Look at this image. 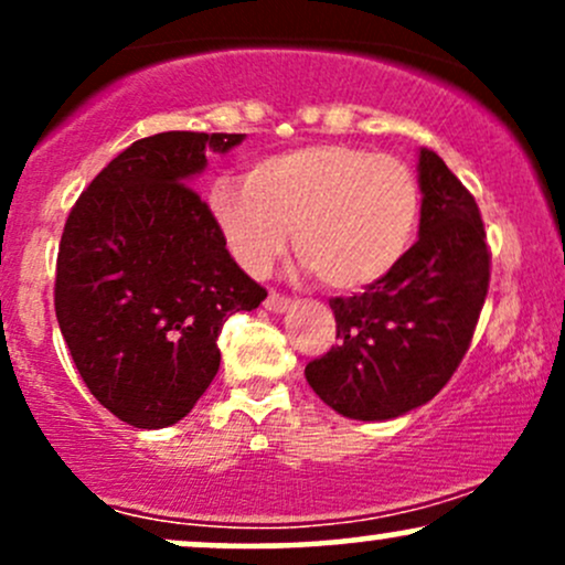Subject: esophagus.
I'll return each instance as SVG.
<instances>
[{
  "instance_id": "esophagus-1",
  "label": "esophagus",
  "mask_w": 565,
  "mask_h": 565,
  "mask_svg": "<svg viewBox=\"0 0 565 565\" xmlns=\"http://www.w3.org/2000/svg\"><path fill=\"white\" fill-rule=\"evenodd\" d=\"M289 305H291V297H287V295H278L276 289H270V291H268V297H265V308L274 310V313H284V310H287Z\"/></svg>"
}]
</instances>
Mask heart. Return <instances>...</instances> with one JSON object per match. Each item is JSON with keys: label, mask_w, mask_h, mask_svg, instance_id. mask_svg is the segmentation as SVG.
I'll return each instance as SVG.
<instances>
[{"label": "heart", "mask_w": 565, "mask_h": 565, "mask_svg": "<svg viewBox=\"0 0 565 565\" xmlns=\"http://www.w3.org/2000/svg\"><path fill=\"white\" fill-rule=\"evenodd\" d=\"M419 204L404 159L348 142L289 148L210 191L212 217L242 268L265 274L291 231L305 268L337 291L372 287L404 260Z\"/></svg>", "instance_id": "b5f03b06"}]
</instances>
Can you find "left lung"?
Instances as JSON below:
<instances>
[{
	"instance_id": "8db88e82",
	"label": "left lung",
	"mask_w": 565,
	"mask_h": 565,
	"mask_svg": "<svg viewBox=\"0 0 565 565\" xmlns=\"http://www.w3.org/2000/svg\"><path fill=\"white\" fill-rule=\"evenodd\" d=\"M419 238L364 295L332 297L337 345L305 366L342 417L393 419L427 404L468 353L491 278L481 210L438 153L419 151Z\"/></svg>"
}]
</instances>
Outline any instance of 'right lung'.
<instances>
[{
	"instance_id": "1",
	"label": "right lung",
	"mask_w": 565,
	"mask_h": 565,
	"mask_svg": "<svg viewBox=\"0 0 565 565\" xmlns=\"http://www.w3.org/2000/svg\"><path fill=\"white\" fill-rule=\"evenodd\" d=\"M244 135L159 132L103 167L71 206L55 316L84 385L121 423L157 430L191 412L220 369L228 316L268 291L225 249L191 188L206 151Z\"/></svg>"
}]
</instances>
